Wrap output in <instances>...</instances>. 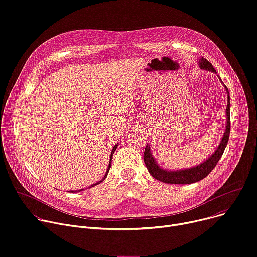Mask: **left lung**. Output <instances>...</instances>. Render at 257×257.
Returning <instances> with one entry per match:
<instances>
[{
    "instance_id": "obj_1",
    "label": "left lung",
    "mask_w": 257,
    "mask_h": 257,
    "mask_svg": "<svg viewBox=\"0 0 257 257\" xmlns=\"http://www.w3.org/2000/svg\"><path fill=\"white\" fill-rule=\"evenodd\" d=\"M199 65L203 69H207V71L216 73L215 68L213 65L210 63L206 58H201L199 61ZM225 87V86H224ZM226 92H227V105H226V129L225 132L222 136L221 142L219 143V146L217 150L212 154V156L208 158L202 164H200L197 167H193L190 169H184V170H179V171H168L164 170L158 166L157 162L155 161L154 157L151 154V150L149 145L146 146V150L144 153V160H145V164L151 173V175L165 183H172V184H190V183H195L197 181L202 180L205 178L210 172H211L216 164L218 163L219 159L221 158L225 147L228 143V138H229V132H230V115H229V96H228V90L225 87Z\"/></svg>"
}]
</instances>
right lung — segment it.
I'll return each instance as SVG.
<instances>
[{"mask_svg": "<svg viewBox=\"0 0 257 257\" xmlns=\"http://www.w3.org/2000/svg\"><path fill=\"white\" fill-rule=\"evenodd\" d=\"M116 147H118V144H116L113 148H112V151H111V155H110V158H109V165H108V168H107V171H106V173H105V175H104V177L101 179V180H99L98 182H96V183H94V184H92L91 186H89V188H92V186H95L96 184H98V183H100V182H102L104 179H105V177H106V175H107V173H108V171H109V168H110V164H111V159H112V155H113V152L115 151V149H116ZM84 190V189H83ZM82 190H79V191H75V193L76 192H81ZM72 193H74V191H72Z\"/></svg>", "mask_w": 257, "mask_h": 257, "instance_id": "obj_1", "label": "right lung"}]
</instances>
